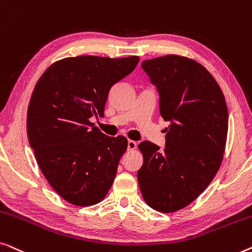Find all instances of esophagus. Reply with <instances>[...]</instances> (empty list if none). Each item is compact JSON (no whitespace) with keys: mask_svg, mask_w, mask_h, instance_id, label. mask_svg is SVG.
<instances>
[{"mask_svg":"<svg viewBox=\"0 0 252 252\" xmlns=\"http://www.w3.org/2000/svg\"><path fill=\"white\" fill-rule=\"evenodd\" d=\"M136 148H137V143H136V141L131 140V139L127 140V150L133 151V150H136Z\"/></svg>","mask_w":252,"mask_h":252,"instance_id":"obj_1","label":"esophagus"}]
</instances>
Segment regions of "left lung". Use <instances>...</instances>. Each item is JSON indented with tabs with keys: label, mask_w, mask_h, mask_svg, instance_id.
<instances>
[{
	"label": "left lung",
	"mask_w": 252,
	"mask_h": 252,
	"mask_svg": "<svg viewBox=\"0 0 252 252\" xmlns=\"http://www.w3.org/2000/svg\"><path fill=\"white\" fill-rule=\"evenodd\" d=\"M141 67L158 87L165 147L138 145L143 165L139 189L154 210H182L201 195L220 168L228 131L225 95L209 70L196 60L166 55L144 60Z\"/></svg>",
	"instance_id": "obj_1"
}]
</instances>
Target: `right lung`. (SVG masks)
I'll return each instance as SVG.
<instances>
[{
    "label": "right lung",
    "instance_id": "add662e5",
    "mask_svg": "<svg viewBox=\"0 0 252 252\" xmlns=\"http://www.w3.org/2000/svg\"><path fill=\"white\" fill-rule=\"evenodd\" d=\"M139 57L77 56L57 60L38 79L27 109V136L42 173L76 207L102 201L113 185L127 139L108 137L92 116H104L109 90Z\"/></svg>",
    "mask_w": 252,
    "mask_h": 252
}]
</instances>
